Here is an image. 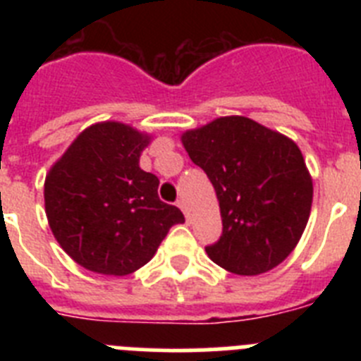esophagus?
Listing matches in <instances>:
<instances>
[{"label":"esophagus","instance_id":"obj_1","mask_svg":"<svg viewBox=\"0 0 361 361\" xmlns=\"http://www.w3.org/2000/svg\"><path fill=\"white\" fill-rule=\"evenodd\" d=\"M177 206L180 209H183V213H184V216H186V220H190V212H188V208H186V202H184L183 199H178L177 200Z\"/></svg>","mask_w":361,"mask_h":361}]
</instances>
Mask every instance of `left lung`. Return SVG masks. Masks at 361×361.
<instances>
[{"label":"left lung","instance_id":"1","mask_svg":"<svg viewBox=\"0 0 361 361\" xmlns=\"http://www.w3.org/2000/svg\"><path fill=\"white\" fill-rule=\"evenodd\" d=\"M215 188L222 235L206 253L229 273L273 269L298 244L312 204V178L298 146L242 116L219 117L180 137Z\"/></svg>","mask_w":361,"mask_h":361}]
</instances>
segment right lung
Listing matches in <instances>:
<instances>
[{
  "label": "right lung",
  "mask_w": 361,
  "mask_h": 361,
  "mask_svg": "<svg viewBox=\"0 0 361 361\" xmlns=\"http://www.w3.org/2000/svg\"><path fill=\"white\" fill-rule=\"evenodd\" d=\"M149 135L106 121L78 135L44 178V212L54 237L79 266L130 275L152 260L177 206L157 195L159 178L139 168Z\"/></svg>",
  "instance_id": "add662e5"
}]
</instances>
